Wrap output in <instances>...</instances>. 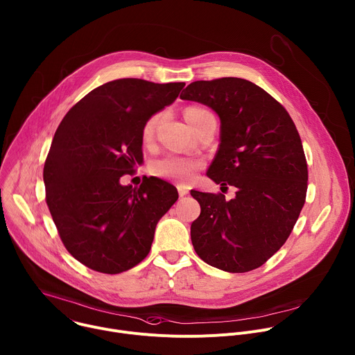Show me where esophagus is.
<instances>
[{
  "label": "esophagus",
  "instance_id": "obj_1",
  "mask_svg": "<svg viewBox=\"0 0 355 355\" xmlns=\"http://www.w3.org/2000/svg\"><path fill=\"white\" fill-rule=\"evenodd\" d=\"M177 189H178V195H180V196H185V195H188V193H189L188 188H187V187H184V185H178V187H177Z\"/></svg>",
  "mask_w": 355,
  "mask_h": 355
}]
</instances>
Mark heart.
<instances>
[{
  "label": "heart",
  "instance_id": "1",
  "mask_svg": "<svg viewBox=\"0 0 355 355\" xmlns=\"http://www.w3.org/2000/svg\"><path fill=\"white\" fill-rule=\"evenodd\" d=\"M207 110L200 108V107H189L185 110L184 116L187 123L193 127L196 118L206 112ZM160 120V114H153L150 115L148 120L144 123L142 127V139L144 141H150L155 135L156 127ZM203 167L202 160L195 159V157H188V156H180V155H166L162 159L156 160L152 164V173L156 177L178 182L181 185H187L193 181L195 174Z\"/></svg>",
  "mask_w": 355,
  "mask_h": 355
}]
</instances>
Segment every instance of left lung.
<instances>
[{
  "label": "left lung",
  "instance_id": "8db88e82",
  "mask_svg": "<svg viewBox=\"0 0 355 355\" xmlns=\"http://www.w3.org/2000/svg\"><path fill=\"white\" fill-rule=\"evenodd\" d=\"M220 116V145L207 177L235 198L191 191L200 214L191 225L198 257L230 273L262 266L287 241L305 203L308 167L287 110L241 78L189 83L180 96Z\"/></svg>",
  "mask_w": 355,
  "mask_h": 355
}]
</instances>
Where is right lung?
<instances>
[{"mask_svg": "<svg viewBox=\"0 0 355 355\" xmlns=\"http://www.w3.org/2000/svg\"><path fill=\"white\" fill-rule=\"evenodd\" d=\"M184 86L111 80L80 98L58 125L43 170L46 202L64 247L89 269L116 275L141 263L157 221L178 199L160 178L146 177L138 188L120 178L144 160V123Z\"/></svg>", "mask_w": 355, "mask_h": 355, "instance_id": "obj_1", "label": "right lung"}]
</instances>
